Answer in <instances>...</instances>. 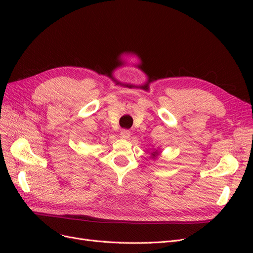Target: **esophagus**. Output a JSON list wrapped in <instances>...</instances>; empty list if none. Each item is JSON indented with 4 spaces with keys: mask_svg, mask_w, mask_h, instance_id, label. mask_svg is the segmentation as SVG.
<instances>
[{
    "mask_svg": "<svg viewBox=\"0 0 253 253\" xmlns=\"http://www.w3.org/2000/svg\"><path fill=\"white\" fill-rule=\"evenodd\" d=\"M129 135H131V132H129L128 129H121V131H120V137H121V138L127 139L128 137H129Z\"/></svg>",
    "mask_w": 253,
    "mask_h": 253,
    "instance_id": "34e87169",
    "label": "esophagus"
}]
</instances>
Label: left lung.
<instances>
[{
	"mask_svg": "<svg viewBox=\"0 0 253 253\" xmlns=\"http://www.w3.org/2000/svg\"><path fill=\"white\" fill-rule=\"evenodd\" d=\"M155 154H157V153H156V152H154V154H153V156H155Z\"/></svg>",
	"mask_w": 253,
	"mask_h": 253,
	"instance_id": "left-lung-1",
	"label": "left lung"
}]
</instances>
